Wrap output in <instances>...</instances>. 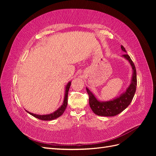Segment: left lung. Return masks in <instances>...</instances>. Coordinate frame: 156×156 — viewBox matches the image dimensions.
<instances>
[{
  "instance_id": "1",
  "label": "left lung",
  "mask_w": 156,
  "mask_h": 156,
  "mask_svg": "<svg viewBox=\"0 0 156 156\" xmlns=\"http://www.w3.org/2000/svg\"><path fill=\"white\" fill-rule=\"evenodd\" d=\"M121 49L124 52L127 53L125 48L122 45H121ZM122 56L129 61L133 69L131 83L124 92L112 100L101 101L98 100L88 88H86L89 96L90 107L92 111L98 116H114L119 115L129 106L134 97L136 87V72L135 66L128 55H123Z\"/></svg>"
}]
</instances>
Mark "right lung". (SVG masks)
Segmentation results:
<instances>
[{
    "mask_svg": "<svg viewBox=\"0 0 156 156\" xmlns=\"http://www.w3.org/2000/svg\"><path fill=\"white\" fill-rule=\"evenodd\" d=\"M71 85V81H69L67 84L66 86V88H65V94H64V101L62 105H61L57 110L55 111V112L51 113V114L49 115H36V114H34V113H32L30 112L29 111H26L28 113H29V114L32 116H33L34 117L36 118L37 119H40L41 120H55L56 119H57L59 116H60L62 115L64 111L66 110V108L67 107L68 105V91H69V89Z\"/></svg>",
    "mask_w": 156,
    "mask_h": 156,
    "instance_id": "right-lung-1",
    "label": "right lung"
}]
</instances>
